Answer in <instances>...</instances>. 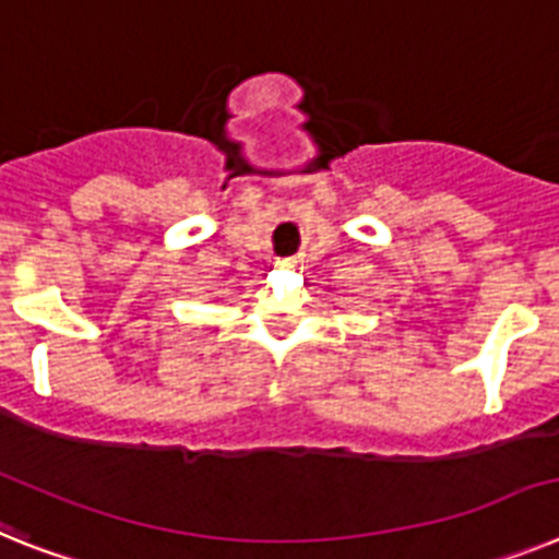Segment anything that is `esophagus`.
I'll return each mask as SVG.
<instances>
[{"label":"esophagus","mask_w":559,"mask_h":559,"mask_svg":"<svg viewBox=\"0 0 559 559\" xmlns=\"http://www.w3.org/2000/svg\"><path fill=\"white\" fill-rule=\"evenodd\" d=\"M298 264H301L298 258H281V261H278V266H284V270H295Z\"/></svg>","instance_id":"34e87169"}]
</instances>
